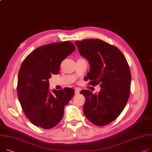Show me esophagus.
Wrapping results in <instances>:
<instances>
[{
    "label": "esophagus",
    "instance_id": "esophagus-1",
    "mask_svg": "<svg viewBox=\"0 0 152 152\" xmlns=\"http://www.w3.org/2000/svg\"><path fill=\"white\" fill-rule=\"evenodd\" d=\"M79 94V90H78V88H76L75 89V95H77Z\"/></svg>",
    "mask_w": 152,
    "mask_h": 152
}]
</instances>
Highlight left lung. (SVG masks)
Listing matches in <instances>:
<instances>
[{"mask_svg":"<svg viewBox=\"0 0 152 152\" xmlns=\"http://www.w3.org/2000/svg\"><path fill=\"white\" fill-rule=\"evenodd\" d=\"M75 44L90 66L86 80H90V85L100 84L102 87L98 94L80 91L86 99L84 113L95 125H106L122 112L129 96L131 76L126 59L117 47L99 39Z\"/></svg>","mask_w":152,"mask_h":152,"instance_id":"obj_1","label":"left lung"}]
</instances>
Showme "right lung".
Masks as SVG:
<instances>
[{"mask_svg": "<svg viewBox=\"0 0 152 152\" xmlns=\"http://www.w3.org/2000/svg\"><path fill=\"white\" fill-rule=\"evenodd\" d=\"M76 49L70 42L39 46L29 54L19 71L17 92L24 114L34 125L54 127L62 120L64 106L75 94L71 88L49 90V79L59 73L63 60Z\"/></svg>", "mask_w": 152, "mask_h": 152, "instance_id": "right-lung-1", "label": "right lung"}]
</instances>
